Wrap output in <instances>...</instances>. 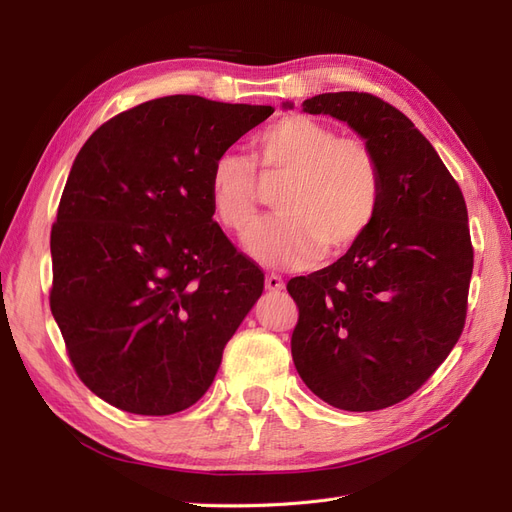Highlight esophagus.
Returning <instances> with one entry per match:
<instances>
[{
    "label": "esophagus",
    "mask_w": 512,
    "mask_h": 512,
    "mask_svg": "<svg viewBox=\"0 0 512 512\" xmlns=\"http://www.w3.org/2000/svg\"><path fill=\"white\" fill-rule=\"evenodd\" d=\"M265 288H267L269 292H282V290H284V280H282L280 275L271 273V275H267V280H265Z\"/></svg>",
    "instance_id": "1"
}]
</instances>
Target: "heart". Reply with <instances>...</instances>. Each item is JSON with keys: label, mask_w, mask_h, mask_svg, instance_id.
Masks as SVG:
<instances>
[{"label": "heart", "mask_w": 512, "mask_h": 512, "mask_svg": "<svg viewBox=\"0 0 512 512\" xmlns=\"http://www.w3.org/2000/svg\"><path fill=\"white\" fill-rule=\"evenodd\" d=\"M262 188H280L273 200L280 215L247 237V254L265 267L303 269L320 254H344L367 235L382 207L384 173L365 138L339 136L314 117L286 115L254 138L252 158L232 151L215 158L213 218L245 237L258 220Z\"/></svg>", "instance_id": "1"}]
</instances>
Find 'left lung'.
I'll use <instances>...</instances> for the list:
<instances>
[{
	"label": "left lung",
	"mask_w": 512,
	"mask_h": 512,
	"mask_svg": "<svg viewBox=\"0 0 512 512\" xmlns=\"http://www.w3.org/2000/svg\"><path fill=\"white\" fill-rule=\"evenodd\" d=\"M292 108V104H284ZM378 153L384 198L367 235L333 265L292 277V361L329 406L371 412L429 380L463 331L474 267L468 209L436 149L395 106L337 91L303 102Z\"/></svg>",
	"instance_id": "left-lung-1"
}]
</instances>
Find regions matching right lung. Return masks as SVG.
<instances>
[{
    "label": "right lung",
    "mask_w": 512,
    "mask_h": 512,
    "mask_svg": "<svg viewBox=\"0 0 512 512\" xmlns=\"http://www.w3.org/2000/svg\"><path fill=\"white\" fill-rule=\"evenodd\" d=\"M273 106L166 96L87 138L51 228V312L91 393L166 416L207 393L265 273L213 222L215 158Z\"/></svg>",
    "instance_id": "right-lung-1"
}]
</instances>
